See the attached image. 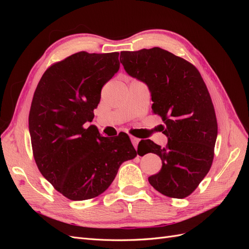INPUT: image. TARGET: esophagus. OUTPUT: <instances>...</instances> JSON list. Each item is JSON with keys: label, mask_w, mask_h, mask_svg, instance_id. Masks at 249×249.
<instances>
[{"label": "esophagus", "mask_w": 249, "mask_h": 249, "mask_svg": "<svg viewBox=\"0 0 249 249\" xmlns=\"http://www.w3.org/2000/svg\"><path fill=\"white\" fill-rule=\"evenodd\" d=\"M131 140H132V143H133V145H134V147L135 148H137V146H138V143H139V141H140V139L139 138H136V137H131Z\"/></svg>", "instance_id": "obj_1"}]
</instances>
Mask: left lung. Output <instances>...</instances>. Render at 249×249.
<instances>
[{
	"instance_id": "obj_1",
	"label": "left lung",
	"mask_w": 249,
	"mask_h": 249,
	"mask_svg": "<svg viewBox=\"0 0 249 249\" xmlns=\"http://www.w3.org/2000/svg\"><path fill=\"white\" fill-rule=\"evenodd\" d=\"M120 63L130 76L148 86L152 110L165 124L166 147L150 140L143 145L145 154L154 153L162 160L161 170L148 182L168 197H187L214 159L218 125L205 82L192 63L160 48L123 51Z\"/></svg>"
}]
</instances>
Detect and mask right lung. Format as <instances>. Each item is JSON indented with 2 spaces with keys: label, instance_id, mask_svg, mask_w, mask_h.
<instances>
[{
  "label": "right lung",
  "instance_id": "right-lung-1",
  "mask_svg": "<svg viewBox=\"0 0 249 249\" xmlns=\"http://www.w3.org/2000/svg\"><path fill=\"white\" fill-rule=\"evenodd\" d=\"M119 53L79 52L52 64L29 113L34 160L41 175L71 200L99 196L120 165L137 156L126 134L102 137L91 123L103 86L119 70Z\"/></svg>",
  "mask_w": 249,
  "mask_h": 249
}]
</instances>
